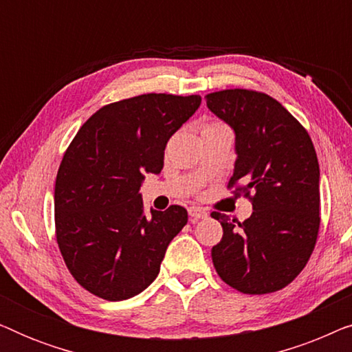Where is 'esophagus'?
<instances>
[{
	"label": "esophagus",
	"instance_id": "34e87169",
	"mask_svg": "<svg viewBox=\"0 0 352 352\" xmlns=\"http://www.w3.org/2000/svg\"><path fill=\"white\" fill-rule=\"evenodd\" d=\"M189 216L194 221H197V219H204V218H206V211L205 210H201V208H199V206H190L189 208Z\"/></svg>",
	"mask_w": 352,
	"mask_h": 352
}]
</instances>
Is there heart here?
Here are the masks:
<instances>
[{
	"label": "heart",
	"mask_w": 352,
	"mask_h": 352,
	"mask_svg": "<svg viewBox=\"0 0 352 352\" xmlns=\"http://www.w3.org/2000/svg\"><path fill=\"white\" fill-rule=\"evenodd\" d=\"M214 124H219V123H210V124H206L205 128H208V126H214Z\"/></svg>",
	"instance_id": "1"
}]
</instances>
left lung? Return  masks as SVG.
<instances>
[{"label":"left lung","instance_id":"left-lung-1","mask_svg":"<svg viewBox=\"0 0 352 352\" xmlns=\"http://www.w3.org/2000/svg\"><path fill=\"white\" fill-rule=\"evenodd\" d=\"M205 99L235 133L237 160L228 187L253 205L243 223L211 213L223 226V239L211 248L216 272L247 295L282 290L305 269L319 234L320 171L314 144L271 96L224 89Z\"/></svg>","mask_w":352,"mask_h":352}]
</instances>
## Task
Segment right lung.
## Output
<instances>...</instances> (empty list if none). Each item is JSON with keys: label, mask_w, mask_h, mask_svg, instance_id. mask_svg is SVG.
Listing matches in <instances>:
<instances>
[{"label": "right lung", "mask_w": 352, "mask_h": 352, "mask_svg": "<svg viewBox=\"0 0 352 352\" xmlns=\"http://www.w3.org/2000/svg\"><path fill=\"white\" fill-rule=\"evenodd\" d=\"M201 98L141 94L104 105L80 128L56 177V239L85 290L107 301L133 298L160 272L168 245L187 224L171 205L146 214L144 173L158 175L170 138Z\"/></svg>", "instance_id": "add662e5"}]
</instances>
